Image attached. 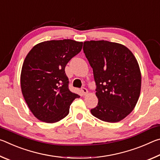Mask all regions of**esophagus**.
Wrapping results in <instances>:
<instances>
[{
	"label": "esophagus",
	"instance_id": "obj_1",
	"mask_svg": "<svg viewBox=\"0 0 160 160\" xmlns=\"http://www.w3.org/2000/svg\"><path fill=\"white\" fill-rule=\"evenodd\" d=\"M81 92H82V93L83 94V95H87V94H88V90H87L85 88H81Z\"/></svg>",
	"mask_w": 160,
	"mask_h": 160
}]
</instances>
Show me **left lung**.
Segmentation results:
<instances>
[{
    "label": "left lung",
    "instance_id": "obj_1",
    "mask_svg": "<svg viewBox=\"0 0 160 160\" xmlns=\"http://www.w3.org/2000/svg\"><path fill=\"white\" fill-rule=\"evenodd\" d=\"M83 51L97 86L98 104L92 114L106 122H118L139 99L141 74L136 58L125 46L104 40L85 42Z\"/></svg>",
    "mask_w": 160,
    "mask_h": 160
}]
</instances>
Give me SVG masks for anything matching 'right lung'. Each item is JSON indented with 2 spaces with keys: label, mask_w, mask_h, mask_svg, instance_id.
<instances>
[{
  "label": "right lung",
  "mask_w": 160,
  "mask_h": 160,
  "mask_svg": "<svg viewBox=\"0 0 160 160\" xmlns=\"http://www.w3.org/2000/svg\"><path fill=\"white\" fill-rule=\"evenodd\" d=\"M82 42L71 39L41 42L32 48L22 68V92L39 120L56 123L68 114L78 94L70 92L65 68L80 52Z\"/></svg>",
  "instance_id": "right-lung-1"
}]
</instances>
